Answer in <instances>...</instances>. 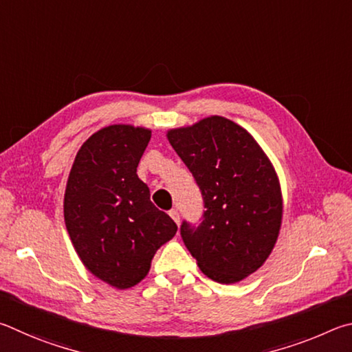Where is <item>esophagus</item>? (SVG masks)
I'll use <instances>...</instances> for the list:
<instances>
[{
	"instance_id": "34e87169",
	"label": "esophagus",
	"mask_w": 352,
	"mask_h": 352,
	"mask_svg": "<svg viewBox=\"0 0 352 352\" xmlns=\"http://www.w3.org/2000/svg\"><path fill=\"white\" fill-rule=\"evenodd\" d=\"M170 217H171V219H173V221H175L176 224H179L181 217H179V212H177L176 208H173V210H170Z\"/></svg>"
}]
</instances>
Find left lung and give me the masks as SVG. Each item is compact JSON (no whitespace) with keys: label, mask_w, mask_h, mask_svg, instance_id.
Masks as SVG:
<instances>
[{"label":"left lung","mask_w":352,"mask_h":352,"mask_svg":"<svg viewBox=\"0 0 352 352\" xmlns=\"http://www.w3.org/2000/svg\"><path fill=\"white\" fill-rule=\"evenodd\" d=\"M166 139L192 171L204 199L198 227L181 236L202 274L230 285L267 260L281 229L283 196L272 162L238 123L210 116Z\"/></svg>","instance_id":"obj_1"}]
</instances>
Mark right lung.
Returning <instances> with one entry per match:
<instances>
[{"label":"right lung","instance_id":"1","mask_svg":"<svg viewBox=\"0 0 352 352\" xmlns=\"http://www.w3.org/2000/svg\"><path fill=\"white\" fill-rule=\"evenodd\" d=\"M151 129L109 125L80 146L67 177L65 224L85 267L116 289L145 278L177 226L150 201L138 165Z\"/></svg>","mask_w":352,"mask_h":352}]
</instances>
